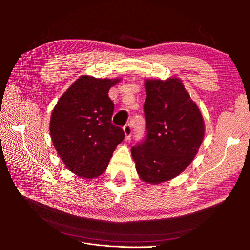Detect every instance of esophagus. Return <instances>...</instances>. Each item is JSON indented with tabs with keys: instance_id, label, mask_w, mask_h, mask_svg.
Instances as JSON below:
<instances>
[{
	"instance_id": "34e87169",
	"label": "esophagus",
	"mask_w": 250,
	"mask_h": 250,
	"mask_svg": "<svg viewBox=\"0 0 250 250\" xmlns=\"http://www.w3.org/2000/svg\"><path fill=\"white\" fill-rule=\"evenodd\" d=\"M124 133H125V140L126 141H129L131 138V134H132V127L130 124H126L124 126Z\"/></svg>"
}]
</instances>
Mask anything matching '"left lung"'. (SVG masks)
Segmentation results:
<instances>
[{
  "instance_id": "8db88e82",
  "label": "left lung",
  "mask_w": 250,
  "mask_h": 250,
  "mask_svg": "<svg viewBox=\"0 0 250 250\" xmlns=\"http://www.w3.org/2000/svg\"><path fill=\"white\" fill-rule=\"evenodd\" d=\"M146 135L131 148L144 181L160 184L183 172L197 154L204 137L199 108L177 78L146 80Z\"/></svg>"
}]
</instances>
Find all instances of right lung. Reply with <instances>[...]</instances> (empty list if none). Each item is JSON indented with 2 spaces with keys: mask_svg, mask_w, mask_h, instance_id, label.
<instances>
[{
  "mask_svg": "<svg viewBox=\"0 0 250 250\" xmlns=\"http://www.w3.org/2000/svg\"><path fill=\"white\" fill-rule=\"evenodd\" d=\"M118 81L81 76L53 109L52 142L66 167L80 177L101 175L125 138L122 128L111 123L115 104L108 90Z\"/></svg>",
  "mask_w": 250,
  "mask_h": 250,
  "instance_id": "obj_1",
  "label": "right lung"
}]
</instances>
